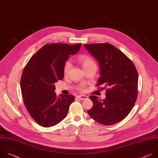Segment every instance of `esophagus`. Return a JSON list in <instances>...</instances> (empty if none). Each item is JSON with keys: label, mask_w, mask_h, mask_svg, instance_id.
<instances>
[{"label": "esophagus", "mask_w": 158, "mask_h": 158, "mask_svg": "<svg viewBox=\"0 0 158 158\" xmlns=\"http://www.w3.org/2000/svg\"><path fill=\"white\" fill-rule=\"evenodd\" d=\"M77 98L79 100H85L86 98H87V96L86 95H77Z\"/></svg>", "instance_id": "esophagus-1"}]
</instances>
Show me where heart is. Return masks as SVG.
<instances>
[{
	"label": "heart",
	"mask_w": 158,
	"mask_h": 158,
	"mask_svg": "<svg viewBox=\"0 0 158 158\" xmlns=\"http://www.w3.org/2000/svg\"><path fill=\"white\" fill-rule=\"evenodd\" d=\"M78 61L80 62V63L82 64L83 69H85L87 68H89L91 66L93 65H95V63L94 62V61L89 56L87 55H80L78 57ZM71 68V64L70 62H66L64 66V74L65 75L68 74V73H69L70 69ZM85 89V86L84 85H81L79 87V89L81 91H83Z\"/></svg>",
	"instance_id": "obj_1"
}]
</instances>
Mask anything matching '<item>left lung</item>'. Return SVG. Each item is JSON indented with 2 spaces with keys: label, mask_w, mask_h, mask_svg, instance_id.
Wrapping results in <instances>:
<instances>
[{
  "label": "left lung",
  "mask_w": 158,
  "mask_h": 158,
  "mask_svg": "<svg viewBox=\"0 0 158 158\" xmlns=\"http://www.w3.org/2000/svg\"><path fill=\"white\" fill-rule=\"evenodd\" d=\"M97 60L100 74L97 86L103 85L106 97L90 95L94 105L87 111L97 122L110 125L123 120L132 110L138 95V76L133 63L120 50L109 43L84 44Z\"/></svg>",
  "instance_id": "obj_1"
}]
</instances>
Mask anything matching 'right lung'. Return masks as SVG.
Instances as JSON below:
<instances>
[{
	"instance_id": "1",
	"label": "right lung",
	"mask_w": 158,
	"mask_h": 158,
	"mask_svg": "<svg viewBox=\"0 0 158 158\" xmlns=\"http://www.w3.org/2000/svg\"><path fill=\"white\" fill-rule=\"evenodd\" d=\"M81 44H47L30 58L22 75L20 87L24 104L33 119L43 127L55 126L67 115L75 97L60 94L54 84L64 77V66Z\"/></svg>"
}]
</instances>
